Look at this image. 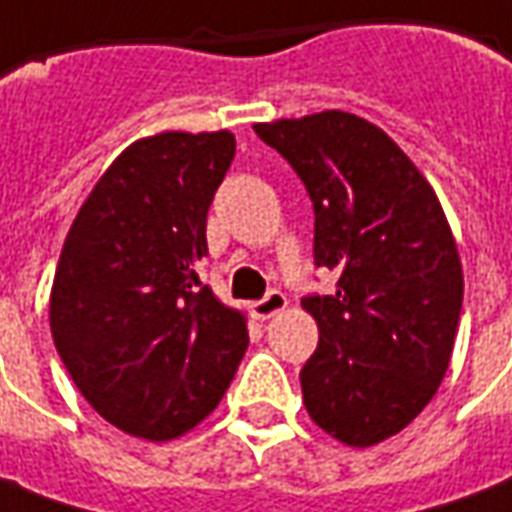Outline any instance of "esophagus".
Returning <instances> with one entry per match:
<instances>
[{
	"mask_svg": "<svg viewBox=\"0 0 512 512\" xmlns=\"http://www.w3.org/2000/svg\"><path fill=\"white\" fill-rule=\"evenodd\" d=\"M284 309H287V295L278 290L267 292L262 301L250 303V312H253L256 320H270V317L278 315V312H284Z\"/></svg>",
	"mask_w": 512,
	"mask_h": 512,
	"instance_id": "esophagus-1",
	"label": "esophagus"
}]
</instances>
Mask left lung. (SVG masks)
I'll use <instances>...</instances> for the list:
<instances>
[{"instance_id": "obj_1", "label": "left lung", "mask_w": 512, "mask_h": 512, "mask_svg": "<svg viewBox=\"0 0 512 512\" xmlns=\"http://www.w3.org/2000/svg\"><path fill=\"white\" fill-rule=\"evenodd\" d=\"M315 206V264L334 295H309L317 351L303 404L323 432L368 449L418 418L449 370L463 264L435 189L382 128L345 111L253 125Z\"/></svg>"}]
</instances>
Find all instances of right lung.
Wrapping results in <instances>:
<instances>
[{
  "mask_svg": "<svg viewBox=\"0 0 512 512\" xmlns=\"http://www.w3.org/2000/svg\"><path fill=\"white\" fill-rule=\"evenodd\" d=\"M234 133L167 130L102 172L63 242L49 329L108 424L172 440L209 415L248 348V320L200 281L206 217Z\"/></svg>",
  "mask_w": 512,
  "mask_h": 512,
  "instance_id": "1",
  "label": "right lung"
}]
</instances>
